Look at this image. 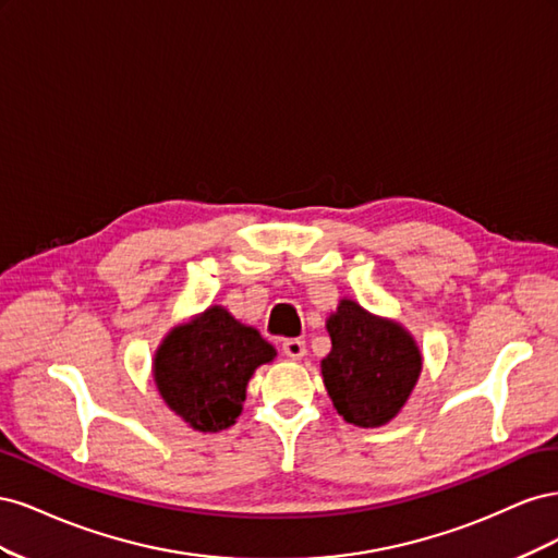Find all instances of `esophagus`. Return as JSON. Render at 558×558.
<instances>
[{
    "label": "esophagus",
    "instance_id": "1",
    "mask_svg": "<svg viewBox=\"0 0 558 558\" xmlns=\"http://www.w3.org/2000/svg\"><path fill=\"white\" fill-rule=\"evenodd\" d=\"M281 349L289 359H302L307 353V347H305V340H298V337H289V340L281 342Z\"/></svg>",
    "mask_w": 558,
    "mask_h": 558
}]
</instances>
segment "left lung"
Masks as SVG:
<instances>
[{"label": "left lung", "instance_id": "1", "mask_svg": "<svg viewBox=\"0 0 558 558\" xmlns=\"http://www.w3.org/2000/svg\"><path fill=\"white\" fill-rule=\"evenodd\" d=\"M332 349L320 373L335 410L353 426L377 428L391 421L421 373L412 335L377 318L353 300H342L328 318Z\"/></svg>", "mask_w": 558, "mask_h": 558}]
</instances>
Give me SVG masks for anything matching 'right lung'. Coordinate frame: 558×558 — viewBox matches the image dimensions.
<instances>
[{"label":"right lung","mask_w":558,"mask_h":558,"mask_svg":"<svg viewBox=\"0 0 558 558\" xmlns=\"http://www.w3.org/2000/svg\"><path fill=\"white\" fill-rule=\"evenodd\" d=\"M275 356L258 330L209 307L165 337L156 353V384L170 410L195 430H223L242 412L251 375Z\"/></svg>","instance_id":"add662e5"}]
</instances>
